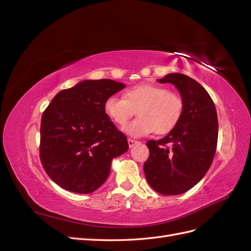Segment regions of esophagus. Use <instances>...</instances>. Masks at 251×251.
Masks as SVG:
<instances>
[{"label": "esophagus", "mask_w": 251, "mask_h": 251, "mask_svg": "<svg viewBox=\"0 0 251 251\" xmlns=\"http://www.w3.org/2000/svg\"><path fill=\"white\" fill-rule=\"evenodd\" d=\"M127 143H128V147L132 148V147L135 146V144H137L138 141H137V140H134V139H131V138H128V139H127Z\"/></svg>", "instance_id": "34e87169"}]
</instances>
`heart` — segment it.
Segmentation results:
<instances>
[{
  "instance_id": "1",
  "label": "heart",
  "mask_w": 251,
  "mask_h": 251,
  "mask_svg": "<svg viewBox=\"0 0 251 251\" xmlns=\"http://www.w3.org/2000/svg\"><path fill=\"white\" fill-rule=\"evenodd\" d=\"M104 111L114 124L124 126L137 111V119L125 131L132 137L151 133L164 135L178 126L183 115L182 97L155 83H139L126 90L124 97L111 96L104 102Z\"/></svg>"
}]
</instances>
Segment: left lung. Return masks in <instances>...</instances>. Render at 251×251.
<instances>
[{
  "mask_svg": "<svg viewBox=\"0 0 251 251\" xmlns=\"http://www.w3.org/2000/svg\"><path fill=\"white\" fill-rule=\"evenodd\" d=\"M184 101L178 126L160 140H149L150 156L143 170L151 187L161 195H180L207 173L218 142V116L211 97L198 81L181 73L165 75Z\"/></svg>",
  "mask_w": 251,
  "mask_h": 251,
  "instance_id": "left-lung-1",
  "label": "left lung"
}]
</instances>
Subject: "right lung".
Instances as JSON below:
<instances>
[{"mask_svg":"<svg viewBox=\"0 0 251 251\" xmlns=\"http://www.w3.org/2000/svg\"><path fill=\"white\" fill-rule=\"evenodd\" d=\"M126 85L111 79L83 80L58 92L41 121L40 158L62 188L90 194L107 180L113 158L128 149L104 111V102Z\"/></svg>","mask_w":251,"mask_h":251,"instance_id":"add662e5","label":"right lung"}]
</instances>
